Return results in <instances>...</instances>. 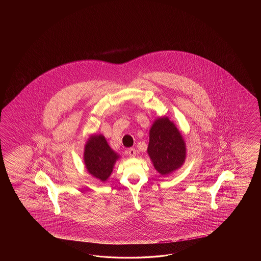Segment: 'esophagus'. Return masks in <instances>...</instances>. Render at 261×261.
<instances>
[{
	"label": "esophagus",
	"instance_id": "1",
	"mask_svg": "<svg viewBox=\"0 0 261 261\" xmlns=\"http://www.w3.org/2000/svg\"><path fill=\"white\" fill-rule=\"evenodd\" d=\"M128 154L130 158H134L136 155V150L134 149V148H129L128 150Z\"/></svg>",
	"mask_w": 261,
	"mask_h": 261
}]
</instances>
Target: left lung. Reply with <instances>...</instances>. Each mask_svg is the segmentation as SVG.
<instances>
[{"label":"left lung","instance_id":"1","mask_svg":"<svg viewBox=\"0 0 261 261\" xmlns=\"http://www.w3.org/2000/svg\"><path fill=\"white\" fill-rule=\"evenodd\" d=\"M186 143L178 128L167 117L155 119L149 130L147 153L155 170L168 175L182 166L186 160Z\"/></svg>","mask_w":261,"mask_h":261}]
</instances>
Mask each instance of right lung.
Segmentation results:
<instances>
[{
  "instance_id": "right-lung-1",
  "label": "right lung",
  "mask_w": 261,
  "mask_h": 261,
  "mask_svg": "<svg viewBox=\"0 0 261 261\" xmlns=\"http://www.w3.org/2000/svg\"><path fill=\"white\" fill-rule=\"evenodd\" d=\"M119 155L107 144L103 135L94 134L85 145L84 162L93 177L106 182L111 175L113 168Z\"/></svg>"
}]
</instances>
